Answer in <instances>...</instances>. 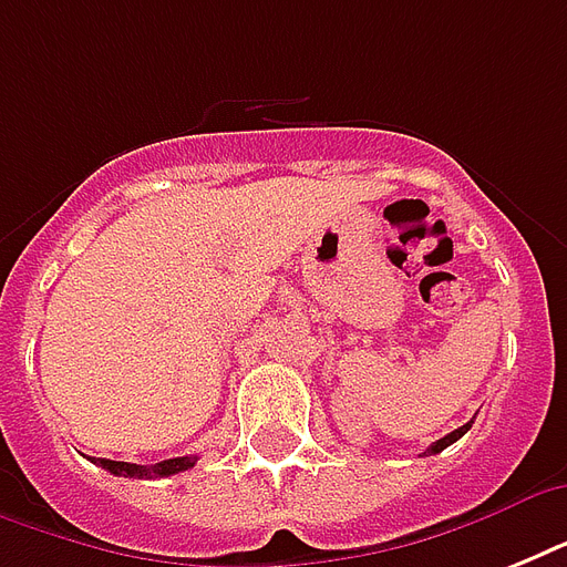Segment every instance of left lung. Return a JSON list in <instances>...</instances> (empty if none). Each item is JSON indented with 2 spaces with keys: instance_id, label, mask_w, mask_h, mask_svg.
Listing matches in <instances>:
<instances>
[{
  "instance_id": "left-lung-1",
  "label": "left lung",
  "mask_w": 567,
  "mask_h": 567,
  "mask_svg": "<svg viewBox=\"0 0 567 567\" xmlns=\"http://www.w3.org/2000/svg\"><path fill=\"white\" fill-rule=\"evenodd\" d=\"M471 423H474V421H467L465 426H458V430H453V432H450V435H444V439L435 441V444H432V447L426 450V453H430V456H432V453H441V450H444V447H450L453 441H458V439H462V435H465L467 430H471Z\"/></svg>"
}]
</instances>
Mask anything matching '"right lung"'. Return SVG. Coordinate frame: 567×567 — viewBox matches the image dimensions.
I'll return each mask as SVG.
<instances>
[{"instance_id":"right-lung-1","label":"right lung","mask_w":567,"mask_h":567,"mask_svg":"<svg viewBox=\"0 0 567 567\" xmlns=\"http://www.w3.org/2000/svg\"><path fill=\"white\" fill-rule=\"evenodd\" d=\"M96 465L111 471L114 476H137V480H155V476H173L196 465V456H176L155 462V465H132V462H111V458H96Z\"/></svg>"}]
</instances>
